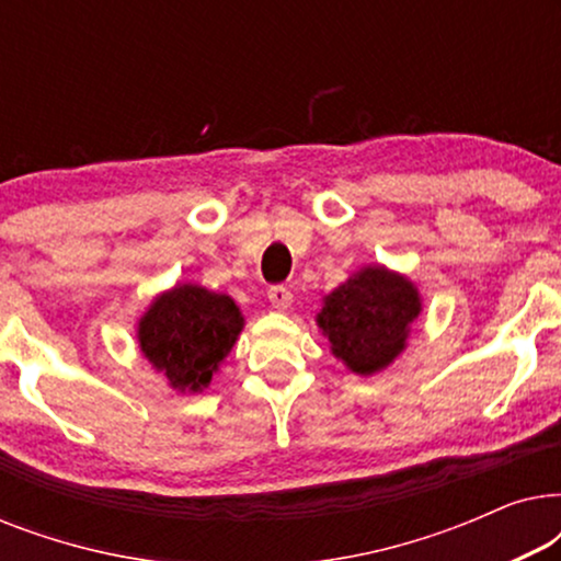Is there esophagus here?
I'll list each match as a JSON object with an SVG mask.
<instances>
[{"mask_svg": "<svg viewBox=\"0 0 561 561\" xmlns=\"http://www.w3.org/2000/svg\"><path fill=\"white\" fill-rule=\"evenodd\" d=\"M267 298H271L273 309L278 311H286L290 304H294V294L286 286H271V290H267Z\"/></svg>", "mask_w": 561, "mask_h": 561, "instance_id": "obj_1", "label": "esophagus"}]
</instances>
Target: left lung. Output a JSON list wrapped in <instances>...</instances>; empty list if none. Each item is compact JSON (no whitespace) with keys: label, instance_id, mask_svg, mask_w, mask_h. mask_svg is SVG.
Here are the masks:
<instances>
[{"label":"left lung","instance_id":"1","mask_svg":"<svg viewBox=\"0 0 561 561\" xmlns=\"http://www.w3.org/2000/svg\"><path fill=\"white\" fill-rule=\"evenodd\" d=\"M419 313V288L405 275L367 265L324 296L317 324L336 359L352 373L373 375L405 350Z\"/></svg>","mask_w":561,"mask_h":561}]
</instances>
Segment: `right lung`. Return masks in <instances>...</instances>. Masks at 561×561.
Masks as SVG:
<instances>
[{"label":"right lung","instance_id":"add662e5","mask_svg":"<svg viewBox=\"0 0 561 561\" xmlns=\"http://www.w3.org/2000/svg\"><path fill=\"white\" fill-rule=\"evenodd\" d=\"M242 327V311L232 298L194 283H179L142 313L137 342L171 388L202 393L234 347Z\"/></svg>","mask_w":561,"mask_h":561}]
</instances>
